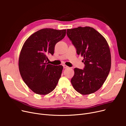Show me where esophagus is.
<instances>
[{
	"instance_id": "esophagus-1",
	"label": "esophagus",
	"mask_w": 126,
	"mask_h": 126,
	"mask_svg": "<svg viewBox=\"0 0 126 126\" xmlns=\"http://www.w3.org/2000/svg\"><path fill=\"white\" fill-rule=\"evenodd\" d=\"M63 68H64V69H66V68H68V67L67 66H66V65H63Z\"/></svg>"
}]
</instances>
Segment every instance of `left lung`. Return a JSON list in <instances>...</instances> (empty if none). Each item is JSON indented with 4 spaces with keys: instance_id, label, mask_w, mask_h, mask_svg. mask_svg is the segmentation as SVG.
Returning a JSON list of instances; mask_svg holds the SVG:
<instances>
[{
    "instance_id": "1",
    "label": "left lung",
    "mask_w": 126,
    "mask_h": 126,
    "mask_svg": "<svg viewBox=\"0 0 126 126\" xmlns=\"http://www.w3.org/2000/svg\"><path fill=\"white\" fill-rule=\"evenodd\" d=\"M67 35L77 50L84 57L83 69H74L71 80L74 89L86 95L100 89L108 77L111 68V54L105 38L94 28L85 26L67 29Z\"/></svg>"
}]
</instances>
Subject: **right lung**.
<instances>
[{"label":"right lung","instance_id":"obj_1","mask_svg":"<svg viewBox=\"0 0 126 126\" xmlns=\"http://www.w3.org/2000/svg\"><path fill=\"white\" fill-rule=\"evenodd\" d=\"M65 35L66 30L43 29L30 36L22 46L19 58L20 74L36 94H48L56 87L63 67L49 64L47 55H53L55 45Z\"/></svg>","mask_w":126,"mask_h":126}]
</instances>
